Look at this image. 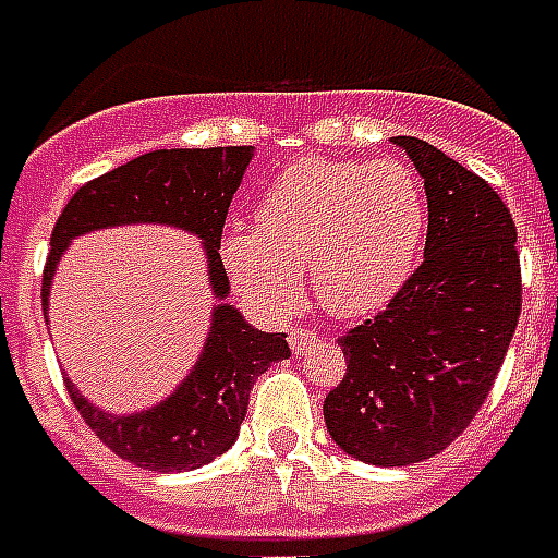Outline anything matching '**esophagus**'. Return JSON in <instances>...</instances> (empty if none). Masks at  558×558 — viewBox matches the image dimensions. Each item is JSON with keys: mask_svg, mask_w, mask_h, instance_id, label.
Wrapping results in <instances>:
<instances>
[{"mask_svg": "<svg viewBox=\"0 0 558 558\" xmlns=\"http://www.w3.org/2000/svg\"><path fill=\"white\" fill-rule=\"evenodd\" d=\"M288 342H291L293 354H305L311 345L316 342V333L314 331H305V328H293L291 337H288Z\"/></svg>", "mask_w": 558, "mask_h": 558, "instance_id": "obj_1", "label": "esophagus"}]
</instances>
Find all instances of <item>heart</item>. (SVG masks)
Listing matches in <instances>:
<instances>
[{
  "instance_id": "heart-1",
  "label": "heart",
  "mask_w": 558,
  "mask_h": 558,
  "mask_svg": "<svg viewBox=\"0 0 558 558\" xmlns=\"http://www.w3.org/2000/svg\"><path fill=\"white\" fill-rule=\"evenodd\" d=\"M426 195L398 160L305 158L256 202V230L221 239L233 291L267 316H288L311 274L316 300L337 316L389 302L417 265Z\"/></svg>"
}]
</instances>
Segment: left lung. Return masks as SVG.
<instances>
[{
  "mask_svg": "<svg viewBox=\"0 0 558 558\" xmlns=\"http://www.w3.org/2000/svg\"><path fill=\"white\" fill-rule=\"evenodd\" d=\"M423 178V262L383 307L340 337L345 377L323 403L342 452L409 466L444 452L487 400L521 314L507 204L421 137H395Z\"/></svg>",
  "mask_w": 558,
  "mask_h": 558,
  "instance_id": "1",
  "label": "left lung"
}]
</instances>
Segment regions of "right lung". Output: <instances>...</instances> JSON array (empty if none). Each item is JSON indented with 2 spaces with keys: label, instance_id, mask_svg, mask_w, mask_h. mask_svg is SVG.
<instances>
[{
  "label": "right lung",
  "instance_id": "right-lung-1",
  "mask_svg": "<svg viewBox=\"0 0 558 558\" xmlns=\"http://www.w3.org/2000/svg\"><path fill=\"white\" fill-rule=\"evenodd\" d=\"M251 158L253 146L158 149L80 186L53 225L43 274V311L57 262L74 235L141 221L172 225L198 235L207 247L213 296L227 300L230 279L218 256L221 230ZM288 356L291 349L284 333L256 331L233 305L221 302L213 307L207 345L198 363L163 403L123 417L88 403L69 377L65 389L88 429L114 456L144 470L184 472L233 447L256 377Z\"/></svg>",
  "mask_w": 558,
  "mask_h": 558
}]
</instances>
